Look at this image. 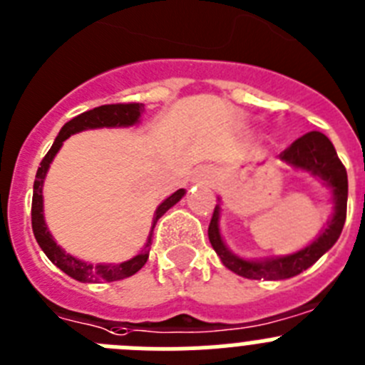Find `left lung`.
I'll use <instances>...</instances> for the list:
<instances>
[{
  "instance_id": "1",
  "label": "left lung",
  "mask_w": 365,
  "mask_h": 365,
  "mask_svg": "<svg viewBox=\"0 0 365 365\" xmlns=\"http://www.w3.org/2000/svg\"><path fill=\"white\" fill-rule=\"evenodd\" d=\"M280 159L286 160L287 165L295 166L312 172L313 175H319L327 182L333 190L335 197V215L329 220L327 228L324 230L322 235L309 244L307 248L293 253L287 257H279V259L269 260H244L233 255L222 242V237L219 232V206L213 210L212 220L208 226V237L213 250L220 257L222 264L233 273L246 279H266V280H282L292 279L299 275L304 269L317 262L333 244L339 240L342 233L344 222H346L347 212V172L342 160L336 155V150L333 143L320 132H307L299 137L295 143L287 146Z\"/></svg>"
}]
</instances>
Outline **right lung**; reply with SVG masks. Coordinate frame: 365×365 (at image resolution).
<instances>
[{
	"mask_svg": "<svg viewBox=\"0 0 365 365\" xmlns=\"http://www.w3.org/2000/svg\"><path fill=\"white\" fill-rule=\"evenodd\" d=\"M145 110L143 103H117V105H103L98 108L88 110V112L79 113L78 117L70 119L68 123H65V126L61 128L59 135L56 137L52 148L48 150L45 157H43L41 165H39L38 173H36L34 180V195H32V230H34V237L38 240V244L41 246V250L45 252V255L52 260L56 266L65 272L66 275L72 277V279L79 280V282H113V280H121L126 277H132L133 273H137L146 264L150 255V246H152V233L148 237V242H146L145 250H143L139 255L133 257L132 260H126L121 264H86L83 260L73 259L72 255L63 252L58 244L53 242L52 235L46 230L45 219H43V180H45L46 170H48L50 163H52L53 155L58 153V150L61 148L63 141L68 139L72 133L83 132V130L88 128H103V126H130L133 123H137L141 112ZM185 190H177L173 195H170L165 202H160V206L157 208L155 217H153V226L152 232L155 228V222L165 215L170 208H172L175 202H179L185 195Z\"/></svg>",
	"mask_w": 365,
	"mask_h": 365,
	"instance_id": "right-lung-1",
	"label": "right lung"
}]
</instances>
